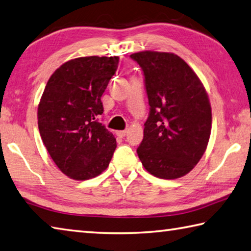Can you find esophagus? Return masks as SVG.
Segmentation results:
<instances>
[{"label":"esophagus","mask_w":251,"mask_h":251,"mask_svg":"<svg viewBox=\"0 0 251 251\" xmlns=\"http://www.w3.org/2000/svg\"><path fill=\"white\" fill-rule=\"evenodd\" d=\"M116 135L118 136V137H125V136L127 135V130H117Z\"/></svg>","instance_id":"esophagus-1"}]
</instances>
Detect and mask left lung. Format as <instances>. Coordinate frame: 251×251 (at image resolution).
Listing matches in <instances>:
<instances>
[{
	"instance_id": "1",
	"label": "left lung",
	"mask_w": 251,
	"mask_h": 251,
	"mask_svg": "<svg viewBox=\"0 0 251 251\" xmlns=\"http://www.w3.org/2000/svg\"><path fill=\"white\" fill-rule=\"evenodd\" d=\"M145 75L150 112L137 148L150 175L173 180L193 169L206 150L212 108L201 80L172 52H135Z\"/></svg>"
}]
</instances>
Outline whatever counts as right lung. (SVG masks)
I'll return each instance as SVG.
<instances>
[{
    "mask_svg": "<svg viewBox=\"0 0 251 251\" xmlns=\"http://www.w3.org/2000/svg\"><path fill=\"white\" fill-rule=\"evenodd\" d=\"M118 57H80L50 76L38 104L40 137L62 173L89 180L106 169L116 139L98 122L101 98L117 69Z\"/></svg>",
    "mask_w": 251,
    "mask_h": 251,
    "instance_id": "obj_1",
    "label": "right lung"
}]
</instances>
